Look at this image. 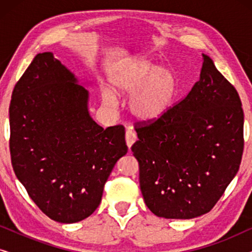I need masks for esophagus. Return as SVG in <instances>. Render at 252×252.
Wrapping results in <instances>:
<instances>
[{
  "instance_id": "34e87169",
  "label": "esophagus",
  "mask_w": 252,
  "mask_h": 252,
  "mask_svg": "<svg viewBox=\"0 0 252 252\" xmlns=\"http://www.w3.org/2000/svg\"><path fill=\"white\" fill-rule=\"evenodd\" d=\"M136 141V134L132 128H128L126 130V143L127 147L130 148L133 146V143Z\"/></svg>"
}]
</instances>
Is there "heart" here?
Returning a JSON list of instances; mask_svg holds the SVG:
<instances>
[{
	"mask_svg": "<svg viewBox=\"0 0 252 252\" xmlns=\"http://www.w3.org/2000/svg\"><path fill=\"white\" fill-rule=\"evenodd\" d=\"M109 81L117 94L130 95L129 111L144 123L156 122L166 116L177 93L173 73L143 57L120 62L112 68ZM102 98L110 108L116 105V97L111 92H103Z\"/></svg>",
	"mask_w": 252,
	"mask_h": 252,
	"instance_id": "1",
	"label": "heart"
}]
</instances>
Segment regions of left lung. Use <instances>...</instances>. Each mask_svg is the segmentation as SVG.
<instances>
[{"mask_svg": "<svg viewBox=\"0 0 252 252\" xmlns=\"http://www.w3.org/2000/svg\"><path fill=\"white\" fill-rule=\"evenodd\" d=\"M201 78L163 118L137 122L132 146L154 215L191 219L217 204L239 171L244 115L235 87L203 55Z\"/></svg>", "mask_w": 252, "mask_h": 252, "instance_id": "8db88e82", "label": "left lung"}]
</instances>
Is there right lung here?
<instances>
[{
	"mask_svg": "<svg viewBox=\"0 0 252 252\" xmlns=\"http://www.w3.org/2000/svg\"><path fill=\"white\" fill-rule=\"evenodd\" d=\"M88 92L51 53L37 54L12 92L10 155L16 177L55 221L97 209L113 166L127 153L125 127L91 118Z\"/></svg>",
	"mask_w": 252,
	"mask_h": 252,
	"instance_id": "right-lung-1",
	"label": "right lung"
}]
</instances>
